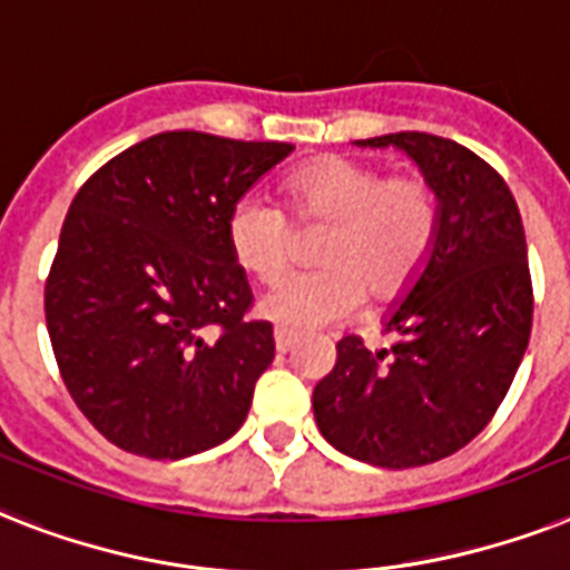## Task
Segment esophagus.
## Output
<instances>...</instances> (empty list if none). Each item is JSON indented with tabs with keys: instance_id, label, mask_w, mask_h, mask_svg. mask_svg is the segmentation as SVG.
Here are the masks:
<instances>
[{
	"instance_id": "1",
	"label": "esophagus",
	"mask_w": 570,
	"mask_h": 570,
	"mask_svg": "<svg viewBox=\"0 0 570 570\" xmlns=\"http://www.w3.org/2000/svg\"><path fill=\"white\" fill-rule=\"evenodd\" d=\"M295 342H298V333L286 331V327H277V331H275V348H277V354H286V351L293 348Z\"/></svg>"
}]
</instances>
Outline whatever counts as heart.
I'll return each mask as SVG.
<instances>
[{"label":"heart","mask_w":570,"mask_h":570,"mask_svg":"<svg viewBox=\"0 0 570 570\" xmlns=\"http://www.w3.org/2000/svg\"><path fill=\"white\" fill-rule=\"evenodd\" d=\"M286 198L301 225H327L316 245L318 269L284 277L263 295L261 313L286 331H313L348 318L365 301H395L419 281L439 237V196L421 175L383 169L342 155L298 166ZM234 261L257 281L284 275L293 225L263 193H245L228 213Z\"/></svg>","instance_id":"b5f03b06"}]
</instances>
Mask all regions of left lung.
Wrapping results in <instances>:
<instances>
[{
    "label": "left lung",
    "mask_w": 570,
    "mask_h": 570,
    "mask_svg": "<svg viewBox=\"0 0 570 570\" xmlns=\"http://www.w3.org/2000/svg\"><path fill=\"white\" fill-rule=\"evenodd\" d=\"M397 149L439 196L428 266L386 316L390 351L336 342L313 415L336 451L381 469H415L465 448L510 392L530 327L533 284L515 198L483 157L424 131L357 140Z\"/></svg>",
    "instance_id": "left-lung-1"
}]
</instances>
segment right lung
Wrapping results in <instances>:
<instances>
[{"mask_svg": "<svg viewBox=\"0 0 570 570\" xmlns=\"http://www.w3.org/2000/svg\"><path fill=\"white\" fill-rule=\"evenodd\" d=\"M289 142L164 131L78 189L46 281V327L78 410L117 448L184 460L243 428L275 360L228 245V213Z\"/></svg>", "mask_w": 570, "mask_h": 570, "instance_id": "1", "label": "right lung"}]
</instances>
